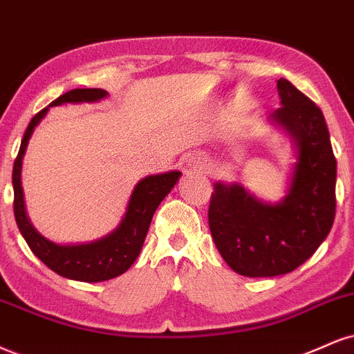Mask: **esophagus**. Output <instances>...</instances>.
Returning a JSON list of instances; mask_svg holds the SVG:
<instances>
[{"mask_svg":"<svg viewBox=\"0 0 354 354\" xmlns=\"http://www.w3.org/2000/svg\"><path fill=\"white\" fill-rule=\"evenodd\" d=\"M186 166H188L191 171H204V169L207 168V163L201 153H196V155H191L189 158L186 160Z\"/></svg>","mask_w":354,"mask_h":354,"instance_id":"esophagus-1","label":"esophagus"}]
</instances>
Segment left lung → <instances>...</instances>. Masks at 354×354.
I'll list each match as a JSON object with an SVG mask.
<instances>
[{"instance_id": "left-lung-1", "label": "left lung", "mask_w": 354, "mask_h": 354, "mask_svg": "<svg viewBox=\"0 0 354 354\" xmlns=\"http://www.w3.org/2000/svg\"><path fill=\"white\" fill-rule=\"evenodd\" d=\"M269 123L290 140L293 163L283 196L272 203L241 183H214L209 229L219 254L244 277H277L315 254L335 219L336 160L322 110L287 79Z\"/></svg>"}]
</instances>
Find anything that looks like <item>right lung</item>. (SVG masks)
I'll return each instance as SVG.
<instances>
[{
    "label": "right lung",
    "instance_id": "right-lung-1",
    "mask_svg": "<svg viewBox=\"0 0 354 354\" xmlns=\"http://www.w3.org/2000/svg\"><path fill=\"white\" fill-rule=\"evenodd\" d=\"M107 97L109 92L104 88H74L55 99L49 107H57L64 104H84V102L93 104V102H100ZM49 107L37 113L29 123L23 142H21L15 168H12L16 224L32 254L55 274L71 280L91 283L115 279V277L125 274L142 252L153 214L158 209L160 203L174 188V185L180 181L181 171L173 169V171L142 178L131 189L120 223L107 236L97 241L80 242V244H57V242L49 241L34 227L29 219L26 203H24L23 183H21L23 160L26 155L29 140H31L36 127L48 115Z\"/></svg>",
    "mask_w": 354,
    "mask_h": 354
}]
</instances>
